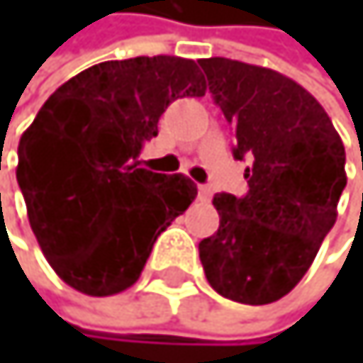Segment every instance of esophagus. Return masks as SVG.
I'll use <instances>...</instances> for the list:
<instances>
[{
  "mask_svg": "<svg viewBox=\"0 0 363 363\" xmlns=\"http://www.w3.org/2000/svg\"><path fill=\"white\" fill-rule=\"evenodd\" d=\"M198 196H200V200H208L213 196V189H211V185H200L198 187Z\"/></svg>",
  "mask_w": 363,
  "mask_h": 363,
  "instance_id": "obj_1",
  "label": "esophagus"
}]
</instances>
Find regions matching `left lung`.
Segmentation results:
<instances>
[{"label":"left lung","instance_id":"left-lung-1","mask_svg":"<svg viewBox=\"0 0 363 363\" xmlns=\"http://www.w3.org/2000/svg\"><path fill=\"white\" fill-rule=\"evenodd\" d=\"M216 104L248 159V194H218L220 228L200 242L206 281L244 305H268L296 287L333 228L346 187L344 143L315 97L268 67L198 60Z\"/></svg>","mask_w":363,"mask_h":363}]
</instances>
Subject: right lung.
Masks as SVG:
<instances>
[{
    "label": "right lung",
    "mask_w": 363,
    "mask_h": 363,
    "mask_svg": "<svg viewBox=\"0 0 363 363\" xmlns=\"http://www.w3.org/2000/svg\"><path fill=\"white\" fill-rule=\"evenodd\" d=\"M204 76L180 56L93 65L58 86L19 141L17 183L54 272L86 296H113L141 277L157 237L196 200L183 174L139 167L145 141Z\"/></svg>",
    "instance_id": "obj_1"
}]
</instances>
